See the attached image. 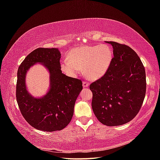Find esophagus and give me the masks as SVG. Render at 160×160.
Returning <instances> with one entry per match:
<instances>
[{"label":"esophagus","instance_id":"1","mask_svg":"<svg viewBox=\"0 0 160 160\" xmlns=\"http://www.w3.org/2000/svg\"><path fill=\"white\" fill-rule=\"evenodd\" d=\"M89 85V83H88V82H86V81H83V88H88Z\"/></svg>","mask_w":160,"mask_h":160}]
</instances>
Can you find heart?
Masks as SVG:
<instances>
[{
  "label": "heart",
  "instance_id": "b5f03b06",
  "mask_svg": "<svg viewBox=\"0 0 160 160\" xmlns=\"http://www.w3.org/2000/svg\"><path fill=\"white\" fill-rule=\"evenodd\" d=\"M113 59V51L109 45H87L71 49L67 59L62 61L61 68L71 77L77 76L83 68L88 78L96 80L107 72Z\"/></svg>",
  "mask_w": 160,
  "mask_h": 160
}]
</instances>
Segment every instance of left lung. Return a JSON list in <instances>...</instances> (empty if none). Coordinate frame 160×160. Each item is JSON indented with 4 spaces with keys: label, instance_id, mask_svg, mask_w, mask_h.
Instances as JSON below:
<instances>
[{
    "label": "left lung",
    "instance_id": "1",
    "mask_svg": "<svg viewBox=\"0 0 160 160\" xmlns=\"http://www.w3.org/2000/svg\"><path fill=\"white\" fill-rule=\"evenodd\" d=\"M113 49V59L107 72L92 83V109L99 122L118 126L132 121L141 109L146 91V71L132 48L106 41Z\"/></svg>",
    "mask_w": 160,
    "mask_h": 160
}]
</instances>
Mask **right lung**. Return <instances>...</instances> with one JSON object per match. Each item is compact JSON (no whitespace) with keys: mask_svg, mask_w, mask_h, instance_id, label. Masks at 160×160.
Segmentation results:
<instances>
[{"mask_svg":"<svg viewBox=\"0 0 160 160\" xmlns=\"http://www.w3.org/2000/svg\"><path fill=\"white\" fill-rule=\"evenodd\" d=\"M60 59L56 48H38L27 56L17 72L16 97L23 118L32 127L48 132L61 130L70 123L83 89L80 79L62 73ZM37 62L44 64L50 74V89L41 98L32 97L25 84L27 71Z\"/></svg>","mask_w":160,"mask_h":160,"instance_id":"add662e5","label":"right lung"}]
</instances>
